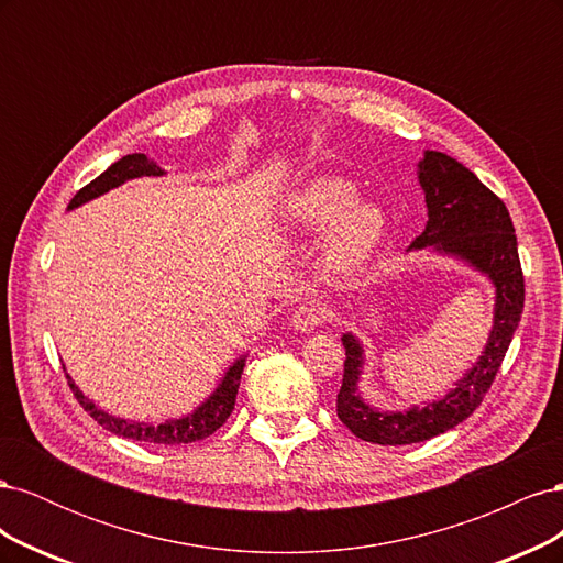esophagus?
<instances>
[{
	"label": "esophagus",
	"mask_w": 563,
	"mask_h": 563,
	"mask_svg": "<svg viewBox=\"0 0 563 563\" xmlns=\"http://www.w3.org/2000/svg\"><path fill=\"white\" fill-rule=\"evenodd\" d=\"M323 319H327V312H323V308H321L319 302H302L300 308L294 312L291 323H294L296 331L310 333V331L321 327Z\"/></svg>",
	"instance_id": "esophagus-1"
}]
</instances>
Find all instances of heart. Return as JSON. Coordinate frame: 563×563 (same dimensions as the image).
I'll return each instance as SVG.
<instances>
[{
    "mask_svg": "<svg viewBox=\"0 0 563 563\" xmlns=\"http://www.w3.org/2000/svg\"><path fill=\"white\" fill-rule=\"evenodd\" d=\"M354 185L340 178H317L291 199V220L300 232L331 228L327 263L335 272L360 267L385 234V216L376 203L360 201Z\"/></svg>",
    "mask_w": 563,
    "mask_h": 563,
    "instance_id": "heart-1",
    "label": "heart"
}]
</instances>
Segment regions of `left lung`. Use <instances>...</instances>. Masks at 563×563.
I'll list each match as a JSON object with an SVG mask.
<instances>
[{
  "mask_svg": "<svg viewBox=\"0 0 563 563\" xmlns=\"http://www.w3.org/2000/svg\"><path fill=\"white\" fill-rule=\"evenodd\" d=\"M418 178L428 201V225L416 236L411 249L434 246L484 272L496 286V314L479 362L455 383V389L444 399L397 413L376 411L356 391L364 350L352 333L343 335L347 360L335 399L338 418L352 434L383 446L418 444L470 418L496 380L523 312V272L517 234L503 199L444 152H424L418 164Z\"/></svg>",
  "mask_w": 563,
  "mask_h": 563,
  "instance_id": "left-lung-1",
  "label": "left lung"
}]
</instances>
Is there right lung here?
<instances>
[{"instance_id": "right-lung-1", "label": "right lung", "mask_w": 563, "mask_h": 563, "mask_svg": "<svg viewBox=\"0 0 563 563\" xmlns=\"http://www.w3.org/2000/svg\"><path fill=\"white\" fill-rule=\"evenodd\" d=\"M141 176H164L162 168L150 162L145 155H126L119 162H114L108 172L100 174L96 180H91L89 185H84L81 190L73 197L70 207L67 209H77L81 207L84 201L96 199L100 195H106L112 187L122 185L131 178H141ZM244 356L236 360L228 373L225 378L220 380L218 389L213 395L203 401L195 413L178 418V420H166L162 424H147V422H133V420H124V418H114L106 411H100V408L89 401L87 397L81 395L77 389V385L73 383V378L67 376V385L75 391L77 401L81 404L84 411H87L98 424H103V428L112 434H119L124 439H133V441H143V444H152V446H183V444H192V441L199 439H207L209 434H213L216 430H220V424H223L236 401V389H240V380H242V371H244Z\"/></svg>"}]
</instances>
